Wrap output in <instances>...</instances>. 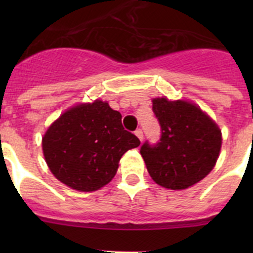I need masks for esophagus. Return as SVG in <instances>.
Returning a JSON list of instances; mask_svg holds the SVG:
<instances>
[{"instance_id":"obj_1","label":"esophagus","mask_w":253,"mask_h":253,"mask_svg":"<svg viewBox=\"0 0 253 253\" xmlns=\"http://www.w3.org/2000/svg\"><path fill=\"white\" fill-rule=\"evenodd\" d=\"M134 134H136V136L138 137V138H139V141H141V142L143 141V137H144V136H143V131H142L141 128L136 129V131H134Z\"/></svg>"}]
</instances>
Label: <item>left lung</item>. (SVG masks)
I'll use <instances>...</instances> for the list:
<instances>
[{"instance_id": "left-lung-1", "label": "left lung", "mask_w": 253, "mask_h": 253, "mask_svg": "<svg viewBox=\"0 0 253 253\" xmlns=\"http://www.w3.org/2000/svg\"><path fill=\"white\" fill-rule=\"evenodd\" d=\"M162 128L159 142H145L141 154L150 177L165 188L185 190L213 170L221 148L218 125L196 104L153 99Z\"/></svg>"}]
</instances>
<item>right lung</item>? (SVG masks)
Returning a JSON list of instances; mask_svg holds the SVG:
<instances>
[{"instance_id": "right-lung-1", "label": "right lung", "mask_w": 253, "mask_h": 253, "mask_svg": "<svg viewBox=\"0 0 253 253\" xmlns=\"http://www.w3.org/2000/svg\"><path fill=\"white\" fill-rule=\"evenodd\" d=\"M106 101L79 104L63 112L42 137L48 169L73 190L91 192L114 178L122 155L141 142Z\"/></svg>"}]
</instances>
